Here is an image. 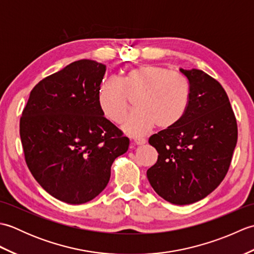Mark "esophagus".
<instances>
[{"mask_svg":"<svg viewBox=\"0 0 254 254\" xmlns=\"http://www.w3.org/2000/svg\"><path fill=\"white\" fill-rule=\"evenodd\" d=\"M133 143L135 144V145H143V144H145L146 143V139L145 138H134L133 139Z\"/></svg>","mask_w":254,"mask_h":254,"instance_id":"obj_1","label":"esophagus"}]
</instances>
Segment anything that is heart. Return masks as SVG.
<instances>
[{"instance_id": "b5f03b06", "label": "heart", "mask_w": 254, "mask_h": 254, "mask_svg": "<svg viewBox=\"0 0 254 254\" xmlns=\"http://www.w3.org/2000/svg\"><path fill=\"white\" fill-rule=\"evenodd\" d=\"M136 110L128 116L123 130L133 136L157 127H175L185 116L190 100V84L179 72L158 65L128 69L122 79L106 78L97 91L100 110L107 119L122 123L134 99Z\"/></svg>"}]
</instances>
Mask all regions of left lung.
<instances>
[{"mask_svg": "<svg viewBox=\"0 0 254 254\" xmlns=\"http://www.w3.org/2000/svg\"><path fill=\"white\" fill-rule=\"evenodd\" d=\"M180 72L190 84L185 116L175 127L149 137L158 152L147 170L155 192L176 205L207 196L227 175L238 139V127L223 86L201 69Z\"/></svg>", "mask_w": 254, "mask_h": 254, "instance_id": "8db88e82", "label": "left lung"}]
</instances>
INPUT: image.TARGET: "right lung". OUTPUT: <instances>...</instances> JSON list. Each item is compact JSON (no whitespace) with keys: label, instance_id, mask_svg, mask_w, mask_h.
<instances>
[{"label":"right lung","instance_id":"obj_1","mask_svg":"<svg viewBox=\"0 0 254 254\" xmlns=\"http://www.w3.org/2000/svg\"><path fill=\"white\" fill-rule=\"evenodd\" d=\"M105 73L106 65L93 60L68 64L32 88L20 117L27 167L48 193L68 204L98 195L130 144L99 108Z\"/></svg>","mask_w":254,"mask_h":254}]
</instances>
